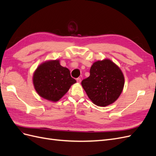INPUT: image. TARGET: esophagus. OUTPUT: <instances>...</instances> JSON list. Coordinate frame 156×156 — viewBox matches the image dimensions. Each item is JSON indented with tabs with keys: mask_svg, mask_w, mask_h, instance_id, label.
<instances>
[{
	"mask_svg": "<svg viewBox=\"0 0 156 156\" xmlns=\"http://www.w3.org/2000/svg\"><path fill=\"white\" fill-rule=\"evenodd\" d=\"M76 80H77V83H81V79L80 78V77L77 78V79H76Z\"/></svg>",
	"mask_w": 156,
	"mask_h": 156,
	"instance_id": "esophagus-1",
	"label": "esophagus"
}]
</instances>
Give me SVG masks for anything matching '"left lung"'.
<instances>
[{
    "label": "left lung",
    "mask_w": 156,
    "mask_h": 156,
    "mask_svg": "<svg viewBox=\"0 0 156 156\" xmlns=\"http://www.w3.org/2000/svg\"><path fill=\"white\" fill-rule=\"evenodd\" d=\"M81 84L94 104L105 107L120 96L124 85V77L115 63L105 59L93 64L90 76L83 79Z\"/></svg>",
    "instance_id": "1"
}]
</instances>
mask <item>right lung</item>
Here are the masks:
<instances>
[{
	"label": "right lung",
	"instance_id": "obj_1",
	"mask_svg": "<svg viewBox=\"0 0 156 156\" xmlns=\"http://www.w3.org/2000/svg\"><path fill=\"white\" fill-rule=\"evenodd\" d=\"M75 83L69 70L62 67L56 60L40 65L33 76V83L37 94L53 101H58Z\"/></svg>",
	"mask_w": 156,
	"mask_h": 156
}]
</instances>
